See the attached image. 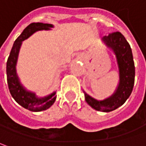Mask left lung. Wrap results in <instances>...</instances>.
<instances>
[{"instance_id": "1", "label": "left lung", "mask_w": 146, "mask_h": 146, "mask_svg": "<svg viewBox=\"0 0 146 146\" xmlns=\"http://www.w3.org/2000/svg\"><path fill=\"white\" fill-rule=\"evenodd\" d=\"M103 41L112 48L117 57L120 73V82L116 92L110 98L98 101L84 92L86 103L96 110L110 112L117 109L125 103L132 92L135 82V64L130 45L119 32L110 33L103 37Z\"/></svg>"}]
</instances>
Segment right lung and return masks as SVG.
Listing matches in <instances>:
<instances>
[{
	"instance_id": "obj_1",
	"label": "right lung",
	"mask_w": 146,
	"mask_h": 146,
	"mask_svg": "<svg viewBox=\"0 0 146 146\" xmlns=\"http://www.w3.org/2000/svg\"><path fill=\"white\" fill-rule=\"evenodd\" d=\"M53 26L49 23H30L28 27L23 31L20 36L17 38L11 49L10 55L6 62V74H7V83L12 97L15 99L16 102L30 111L39 112L46 110L53 105L55 101L56 96L55 93L51 94L48 97L44 99H37L35 94L26 92L23 86L20 85L18 77L16 75L15 65L19 51V48L22 44V41L27 39L33 33L39 30H47Z\"/></svg>"
}]
</instances>
